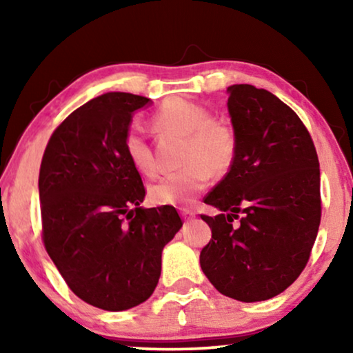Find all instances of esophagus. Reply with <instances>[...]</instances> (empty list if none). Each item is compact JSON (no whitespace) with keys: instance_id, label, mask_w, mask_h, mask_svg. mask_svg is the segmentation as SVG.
I'll use <instances>...</instances> for the list:
<instances>
[{"instance_id":"1","label":"esophagus","mask_w":353,"mask_h":353,"mask_svg":"<svg viewBox=\"0 0 353 353\" xmlns=\"http://www.w3.org/2000/svg\"><path fill=\"white\" fill-rule=\"evenodd\" d=\"M181 215H183V219H185V220H191V219H194V216H196V212L191 210V209H181Z\"/></svg>"}]
</instances>
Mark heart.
I'll use <instances>...</instances> for the list:
<instances>
[{
    "label": "heart",
    "mask_w": 353,
    "mask_h": 353,
    "mask_svg": "<svg viewBox=\"0 0 353 353\" xmlns=\"http://www.w3.org/2000/svg\"><path fill=\"white\" fill-rule=\"evenodd\" d=\"M159 132L185 138L181 162L185 167L149 186V199L157 205L190 204L209 183L210 173L221 176L231 170L238 157V137L234 128L204 105L185 99H170L152 115ZM128 161L138 172L152 175L156 162L151 148L137 127H130L123 137Z\"/></svg>",
    "instance_id": "b5f03b06"
}]
</instances>
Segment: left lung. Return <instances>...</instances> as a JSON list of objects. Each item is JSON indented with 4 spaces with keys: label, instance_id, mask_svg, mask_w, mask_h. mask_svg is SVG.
<instances>
[{
    "label": "left lung",
    "instance_id": "8db88e82",
    "mask_svg": "<svg viewBox=\"0 0 353 353\" xmlns=\"http://www.w3.org/2000/svg\"><path fill=\"white\" fill-rule=\"evenodd\" d=\"M238 157L204 197L212 239L201 268L223 296L267 301L288 289L310 259L321 220L320 162L308 130L281 99L252 85L228 88Z\"/></svg>",
    "mask_w": 353,
    "mask_h": 353
}]
</instances>
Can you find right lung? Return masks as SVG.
<instances>
[{
	"mask_svg": "<svg viewBox=\"0 0 353 353\" xmlns=\"http://www.w3.org/2000/svg\"><path fill=\"white\" fill-rule=\"evenodd\" d=\"M149 101L105 93L80 105L52 132L40 165L46 252L77 297L109 312L151 297L162 249L183 225L175 207H139L146 190L123 149L132 114Z\"/></svg>",
	"mask_w": 353,
	"mask_h": 353,
	"instance_id": "right-lung-1",
	"label": "right lung"
}]
</instances>
